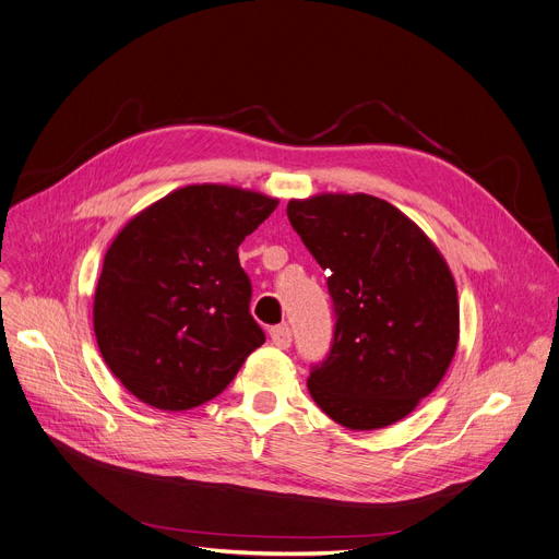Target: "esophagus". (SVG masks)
<instances>
[{
    "mask_svg": "<svg viewBox=\"0 0 559 559\" xmlns=\"http://www.w3.org/2000/svg\"><path fill=\"white\" fill-rule=\"evenodd\" d=\"M290 338L293 336H290L288 324H277V326H273V330H271V341L280 349H288L290 347Z\"/></svg>",
    "mask_w": 559,
    "mask_h": 559,
    "instance_id": "obj_1",
    "label": "esophagus"
}]
</instances>
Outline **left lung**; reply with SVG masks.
Returning <instances> with one entry per match:
<instances>
[{
  "mask_svg": "<svg viewBox=\"0 0 559 559\" xmlns=\"http://www.w3.org/2000/svg\"><path fill=\"white\" fill-rule=\"evenodd\" d=\"M288 221L334 300V345L309 374L322 413L345 429L404 419L438 388L461 336L453 275L404 212L368 193L293 199Z\"/></svg>",
  "mask_w": 559,
  "mask_h": 559,
  "instance_id": "left-lung-1",
  "label": "left lung"
}]
</instances>
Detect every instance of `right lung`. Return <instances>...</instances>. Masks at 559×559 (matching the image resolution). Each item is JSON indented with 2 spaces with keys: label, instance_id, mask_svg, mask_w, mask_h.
Wrapping results in <instances>:
<instances>
[{
  "label": "right lung",
  "instance_id": "obj_1",
  "mask_svg": "<svg viewBox=\"0 0 559 559\" xmlns=\"http://www.w3.org/2000/svg\"><path fill=\"white\" fill-rule=\"evenodd\" d=\"M277 199L229 185L176 189L130 218L94 290V336L140 402L189 411L227 388L266 336L239 246Z\"/></svg>",
  "mask_w": 559,
  "mask_h": 559
}]
</instances>
